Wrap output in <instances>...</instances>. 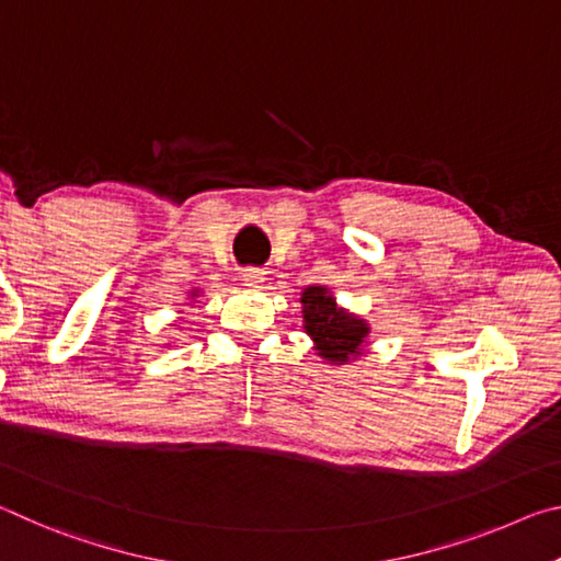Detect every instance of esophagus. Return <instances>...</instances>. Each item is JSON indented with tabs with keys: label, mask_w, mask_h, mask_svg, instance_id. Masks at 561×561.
<instances>
[{
	"label": "esophagus",
	"mask_w": 561,
	"mask_h": 561,
	"mask_svg": "<svg viewBox=\"0 0 561 561\" xmlns=\"http://www.w3.org/2000/svg\"><path fill=\"white\" fill-rule=\"evenodd\" d=\"M264 270H260V267H247V270H242V277H244V282L250 284V287H257V284H262L264 282Z\"/></svg>",
	"instance_id": "1"
}]
</instances>
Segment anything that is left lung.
<instances>
[{"mask_svg":"<svg viewBox=\"0 0 561 561\" xmlns=\"http://www.w3.org/2000/svg\"><path fill=\"white\" fill-rule=\"evenodd\" d=\"M301 304L304 329L314 339L319 356H324L331 364H344V360L364 351L360 344L368 334V324L364 319L339 309L327 287L304 289Z\"/></svg>","mask_w":561,"mask_h":561,"instance_id":"obj_1","label":"left lung"}]
</instances>
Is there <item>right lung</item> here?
<instances>
[{
    "label": "right lung",
    "mask_w": 561,
    "mask_h": 561,
    "mask_svg": "<svg viewBox=\"0 0 561 561\" xmlns=\"http://www.w3.org/2000/svg\"><path fill=\"white\" fill-rule=\"evenodd\" d=\"M193 297H195V294H193Z\"/></svg>",
    "instance_id": "1"
}]
</instances>
